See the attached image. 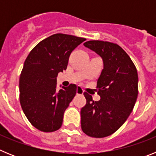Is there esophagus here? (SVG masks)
<instances>
[{
  "label": "esophagus",
  "mask_w": 156,
  "mask_h": 156,
  "mask_svg": "<svg viewBox=\"0 0 156 156\" xmlns=\"http://www.w3.org/2000/svg\"><path fill=\"white\" fill-rule=\"evenodd\" d=\"M83 88L80 87H77L76 89V94H83Z\"/></svg>",
  "instance_id": "obj_1"
}]
</instances>
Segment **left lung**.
<instances>
[{
	"instance_id": "left-lung-1",
	"label": "left lung",
	"mask_w": 156,
	"mask_h": 156,
	"mask_svg": "<svg viewBox=\"0 0 156 156\" xmlns=\"http://www.w3.org/2000/svg\"><path fill=\"white\" fill-rule=\"evenodd\" d=\"M86 48L98 54L103 69L97 82L98 101L84 92L87 103L81 108V128L92 137H105L115 133L131 113L138 94L137 69L130 58L116 44L89 41Z\"/></svg>"
}]
</instances>
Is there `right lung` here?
I'll return each mask as SVG.
<instances>
[{"instance_id":"right-lung-1","label":"right lung","mask_w":156,"mask_h":156,"mask_svg":"<svg viewBox=\"0 0 156 156\" xmlns=\"http://www.w3.org/2000/svg\"><path fill=\"white\" fill-rule=\"evenodd\" d=\"M84 41L54 34L36 45L25 61L19 78V100L28 120L41 131L53 132L62 126L65 111L76 94V85L58 90V74L66 69L70 54Z\"/></svg>"}]
</instances>
